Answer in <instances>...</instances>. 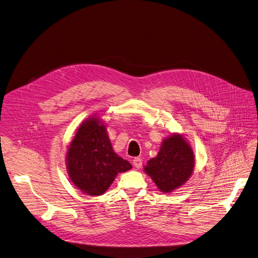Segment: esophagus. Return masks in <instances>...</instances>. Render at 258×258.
Segmentation results:
<instances>
[{
  "label": "esophagus",
  "mask_w": 258,
  "mask_h": 258,
  "mask_svg": "<svg viewBox=\"0 0 258 258\" xmlns=\"http://www.w3.org/2000/svg\"><path fill=\"white\" fill-rule=\"evenodd\" d=\"M133 164H134V166L136 167V168H141L142 167V159L141 158H139V157H137V158H135L134 160H133Z\"/></svg>",
  "instance_id": "obj_1"
}]
</instances>
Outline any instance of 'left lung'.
I'll return each mask as SVG.
<instances>
[{"label":"left lung","instance_id":"left-lung-1","mask_svg":"<svg viewBox=\"0 0 258 258\" xmlns=\"http://www.w3.org/2000/svg\"><path fill=\"white\" fill-rule=\"evenodd\" d=\"M195 155L191 146L179 134L162 142L157 157L147 162L144 171L164 194L182 186L192 174Z\"/></svg>","mask_w":258,"mask_h":258}]
</instances>
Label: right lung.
I'll use <instances>...</instances> for the list:
<instances>
[{"mask_svg":"<svg viewBox=\"0 0 258 258\" xmlns=\"http://www.w3.org/2000/svg\"><path fill=\"white\" fill-rule=\"evenodd\" d=\"M131 168L130 162L113 151L99 118L91 117L81 123L67 153L68 173L78 189L89 196H100L119 172Z\"/></svg>","mask_w":258,"mask_h":258,"instance_id":"add662e5","label":"right lung"}]
</instances>
